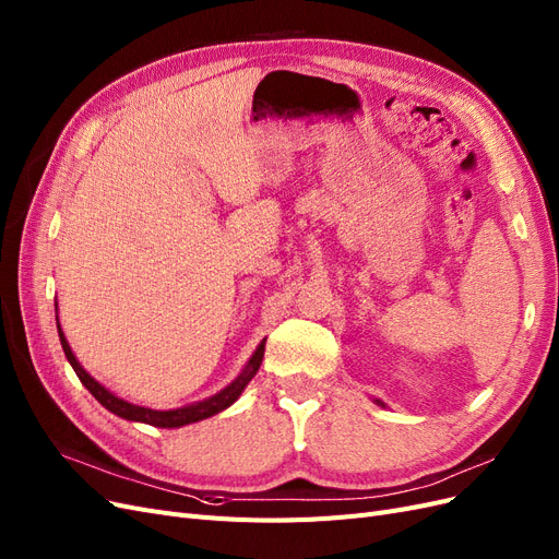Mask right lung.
<instances>
[{
  "label": "right lung",
  "mask_w": 559,
  "mask_h": 559,
  "mask_svg": "<svg viewBox=\"0 0 559 559\" xmlns=\"http://www.w3.org/2000/svg\"><path fill=\"white\" fill-rule=\"evenodd\" d=\"M57 332H59L61 347H64V355H67L69 364H71L73 370H75V376L80 378L82 384H85V386L92 391V396H94L103 407L110 409L112 415H117V417H121V419L142 421V424H150V426H156V428H179V426H186V424H195V421H202V419H210V417L218 415V412L225 409V407H230V405L239 399L243 386L253 380V376L258 373V368H260V364H262V357H264V341H262V343L258 345V349H255V355L251 357V361H248L246 368L239 373V378H237L233 384H227V386L221 391V394H216V396H212V399H206V401H202V403H195V405H186V407H179V409H165V412H160V409H150V407H140V405L127 403V401L117 399L115 394H110V391H108L106 386H100V384L87 373V370L78 364L75 355L71 353V347H69V343H67V338H64V332H61L59 322H57Z\"/></svg>",
  "instance_id": "obj_1"
}]
</instances>
